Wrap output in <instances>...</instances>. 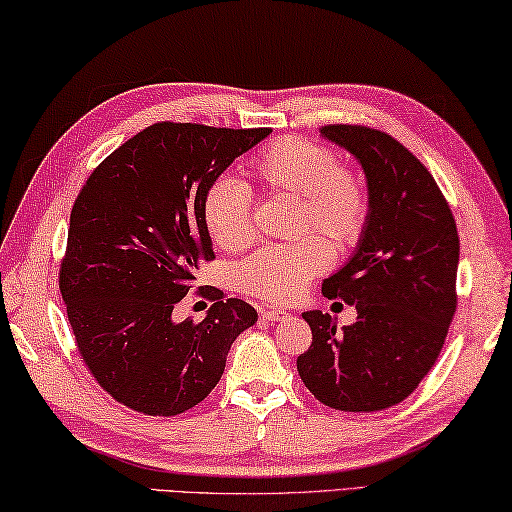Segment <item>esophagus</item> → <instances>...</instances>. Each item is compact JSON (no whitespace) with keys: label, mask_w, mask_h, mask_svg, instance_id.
Here are the masks:
<instances>
[{"label":"esophagus","mask_w":512,"mask_h":512,"mask_svg":"<svg viewBox=\"0 0 512 512\" xmlns=\"http://www.w3.org/2000/svg\"><path fill=\"white\" fill-rule=\"evenodd\" d=\"M261 317L267 321H285V319H290V312H285L281 308H267L261 312Z\"/></svg>","instance_id":"34e87169"}]
</instances>
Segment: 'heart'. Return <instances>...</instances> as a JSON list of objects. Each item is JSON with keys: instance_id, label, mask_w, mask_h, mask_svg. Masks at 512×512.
Wrapping results in <instances>:
<instances>
[{"instance_id": "obj_1", "label": "heart", "mask_w": 512, "mask_h": 512, "mask_svg": "<svg viewBox=\"0 0 512 512\" xmlns=\"http://www.w3.org/2000/svg\"><path fill=\"white\" fill-rule=\"evenodd\" d=\"M249 173L267 191L299 197V229H315L337 249L353 247L369 222V191L362 177L339 164L333 148L303 137H281L249 161ZM204 227L215 245L236 251L254 238L251 193L222 177L202 202ZM328 249L317 238L267 245L240 265V285L251 297L285 303L303 294L312 276L326 270Z\"/></svg>"}]
</instances>
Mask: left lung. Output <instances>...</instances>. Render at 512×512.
<instances>
[{
    "label": "left lung",
    "instance_id": "8db88e82",
    "mask_svg": "<svg viewBox=\"0 0 512 512\" xmlns=\"http://www.w3.org/2000/svg\"><path fill=\"white\" fill-rule=\"evenodd\" d=\"M319 132L360 161L371 209L355 254L321 285L355 306V324L337 330L328 312H303L312 344L297 369L326 407L380 411L405 400L441 355L456 312L459 233L432 173L391 134L342 123Z\"/></svg>",
    "mask_w": 512,
    "mask_h": 512
}]
</instances>
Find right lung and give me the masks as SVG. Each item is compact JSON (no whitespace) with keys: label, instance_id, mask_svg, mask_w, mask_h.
<instances>
[{"label":"right lung","instance_id":"1","mask_svg":"<svg viewBox=\"0 0 512 512\" xmlns=\"http://www.w3.org/2000/svg\"><path fill=\"white\" fill-rule=\"evenodd\" d=\"M270 128L150 125L116 148L80 188L60 263V294L80 360L110 396L139 414L177 416L220 382L256 310L220 290L202 321L173 310L202 261H213L202 202L233 159Z\"/></svg>","mask_w":512,"mask_h":512}]
</instances>
